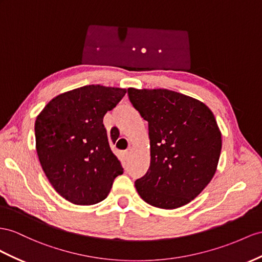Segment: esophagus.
Instances as JSON below:
<instances>
[{
    "instance_id": "esophagus-1",
    "label": "esophagus",
    "mask_w": 262,
    "mask_h": 262,
    "mask_svg": "<svg viewBox=\"0 0 262 262\" xmlns=\"http://www.w3.org/2000/svg\"><path fill=\"white\" fill-rule=\"evenodd\" d=\"M132 152H133L132 148H128L127 150H125V152H124V156H125L126 158H128V157L132 155Z\"/></svg>"
}]
</instances>
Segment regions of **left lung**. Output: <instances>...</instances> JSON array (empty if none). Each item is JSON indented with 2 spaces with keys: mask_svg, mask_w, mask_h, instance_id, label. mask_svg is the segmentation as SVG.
Returning <instances> with one entry per match:
<instances>
[{
  "mask_svg": "<svg viewBox=\"0 0 262 262\" xmlns=\"http://www.w3.org/2000/svg\"><path fill=\"white\" fill-rule=\"evenodd\" d=\"M133 106L148 123L150 165L135 182L147 204L176 209L210 183L221 151V133L200 100L173 91L128 89Z\"/></svg>",
  "mask_w": 262,
  "mask_h": 262,
  "instance_id": "obj_1",
  "label": "left lung"
}]
</instances>
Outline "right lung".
Returning <instances> with one entry per match:
<instances>
[{"mask_svg": "<svg viewBox=\"0 0 262 262\" xmlns=\"http://www.w3.org/2000/svg\"><path fill=\"white\" fill-rule=\"evenodd\" d=\"M125 94L119 87L86 85L59 94L36 117L39 163L53 188L72 204L104 200L114 179L123 173L103 118Z\"/></svg>", "mask_w": 262, "mask_h": 262, "instance_id": "add662e5", "label": "right lung"}]
</instances>
